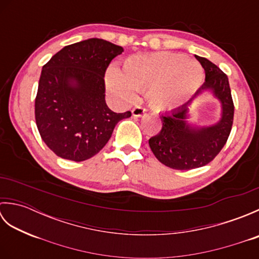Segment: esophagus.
I'll use <instances>...</instances> for the list:
<instances>
[{
	"instance_id": "obj_1",
	"label": "esophagus",
	"mask_w": 259,
	"mask_h": 259,
	"mask_svg": "<svg viewBox=\"0 0 259 259\" xmlns=\"http://www.w3.org/2000/svg\"><path fill=\"white\" fill-rule=\"evenodd\" d=\"M146 113V109L142 108L140 106H137L133 109V115L134 117H141V115H144Z\"/></svg>"
}]
</instances>
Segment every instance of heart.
I'll use <instances>...</instances> for the list:
<instances>
[{
  "label": "heart",
  "mask_w": 259,
  "mask_h": 259,
  "mask_svg": "<svg viewBox=\"0 0 259 259\" xmlns=\"http://www.w3.org/2000/svg\"><path fill=\"white\" fill-rule=\"evenodd\" d=\"M203 81L200 64L183 54L159 52L126 59L122 69L110 68L106 87L113 100L121 104L136 100L137 91H146L157 111H170L183 106Z\"/></svg>",
  "instance_id": "obj_1"
}]
</instances>
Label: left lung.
<instances>
[{
    "label": "left lung",
    "instance_id": "8db88e82",
    "mask_svg": "<svg viewBox=\"0 0 259 259\" xmlns=\"http://www.w3.org/2000/svg\"><path fill=\"white\" fill-rule=\"evenodd\" d=\"M195 57L206 74L205 83L195 96L201 91H211L222 106V118L213 126L191 127L185 119L192 99L174 111L160 115L162 128L149 139L150 149L164 166L177 170L199 168L213 160L226 145L234 121L235 107L227 75L206 58Z\"/></svg>",
    "mask_w": 259,
    "mask_h": 259
}]
</instances>
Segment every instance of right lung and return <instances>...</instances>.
Segmentation results:
<instances>
[{
  "label": "right lung",
  "mask_w": 259,
  "mask_h": 259,
  "mask_svg": "<svg viewBox=\"0 0 259 259\" xmlns=\"http://www.w3.org/2000/svg\"><path fill=\"white\" fill-rule=\"evenodd\" d=\"M123 49L88 38L62 50L43 65L35 98V122L58 157L83 161L106 146L115 124L131 112L115 113L106 103L104 74Z\"/></svg>",
  "instance_id": "1"
}]
</instances>
